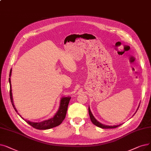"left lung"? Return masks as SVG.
Wrapping results in <instances>:
<instances>
[{"instance_id":"obj_1","label":"left lung","mask_w":151,"mask_h":151,"mask_svg":"<svg viewBox=\"0 0 151 151\" xmlns=\"http://www.w3.org/2000/svg\"><path fill=\"white\" fill-rule=\"evenodd\" d=\"M88 110H89V116H90V119H91V122H93V123L94 124H95L96 126H97V127H100V128H101L108 129V128H116V127H119V126L121 125V124H119V125H115V126H107V125H104V124H101V123H99V122H97V121L95 119V118L94 117V116L93 115V114H92V113H91V110H90V109H89V108L88 109ZM137 110H138V109H137Z\"/></svg>"}]
</instances>
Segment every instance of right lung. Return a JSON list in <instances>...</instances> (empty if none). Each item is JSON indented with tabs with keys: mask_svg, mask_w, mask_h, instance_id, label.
<instances>
[{
	"mask_svg": "<svg viewBox=\"0 0 151 151\" xmlns=\"http://www.w3.org/2000/svg\"><path fill=\"white\" fill-rule=\"evenodd\" d=\"M11 73H12V69L10 70V75H9L10 77L11 76ZM9 83H10V97L11 102H12L13 107H14V109L17 112V110L16 108L15 107V106L14 104V102H13L12 88H11V81H10V78H9ZM70 99H71V97H66L62 98L61 101H60V107H59V109H58V110L57 111V112L56 113L55 116L50 119L44 120L43 122H38V123L31 122L27 121V120H25V121L27 122V123L30 124L31 127H32L36 129H50L52 128L55 127L57 126H58L59 124H60L62 123V122L65 119V116H66L68 106V104H69Z\"/></svg>",
	"mask_w": 151,
	"mask_h": 151,
	"instance_id": "1",
	"label": "right lung"
}]
</instances>
